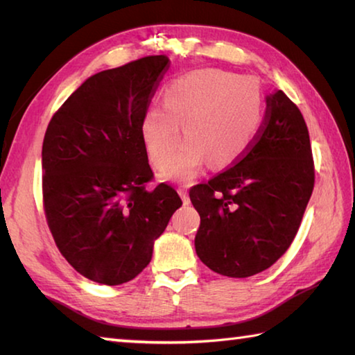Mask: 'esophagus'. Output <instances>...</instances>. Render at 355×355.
Returning <instances> with one entry per match:
<instances>
[{"instance_id": "34e87169", "label": "esophagus", "mask_w": 355, "mask_h": 355, "mask_svg": "<svg viewBox=\"0 0 355 355\" xmlns=\"http://www.w3.org/2000/svg\"><path fill=\"white\" fill-rule=\"evenodd\" d=\"M178 194H180V197H182V200L184 202V205H188V203H189L188 188H184V186H180V188H178Z\"/></svg>"}]
</instances>
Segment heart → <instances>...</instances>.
Instances as JSON below:
<instances>
[{"label":"heart","instance_id":"obj_1","mask_svg":"<svg viewBox=\"0 0 355 355\" xmlns=\"http://www.w3.org/2000/svg\"><path fill=\"white\" fill-rule=\"evenodd\" d=\"M163 106L142 117V141L153 167L172 164L180 144V125L188 142L167 177L194 178L205 161L213 169L232 166L248 152L261 123V91L254 78L224 70H202L167 89Z\"/></svg>","mask_w":355,"mask_h":355}]
</instances>
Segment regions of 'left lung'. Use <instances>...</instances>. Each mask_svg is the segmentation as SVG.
<instances>
[{
	"label": "left lung",
	"mask_w": 355,
	"mask_h": 355,
	"mask_svg": "<svg viewBox=\"0 0 355 355\" xmlns=\"http://www.w3.org/2000/svg\"><path fill=\"white\" fill-rule=\"evenodd\" d=\"M315 186V164L302 112L282 91L241 158L208 183L192 186L200 214L196 252L220 275L250 277L290 248Z\"/></svg>",
	"instance_id": "8db88e82"
}]
</instances>
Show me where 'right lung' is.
Wrapping results in <instances>:
<instances>
[{"label": "right lung", "mask_w": 355, "mask_h": 355, "mask_svg": "<svg viewBox=\"0 0 355 355\" xmlns=\"http://www.w3.org/2000/svg\"><path fill=\"white\" fill-rule=\"evenodd\" d=\"M146 56L84 81L53 114L42 146V200L62 257L103 285L135 279L182 199L153 182L142 117L169 69Z\"/></svg>", "instance_id": "right-lung-1"}]
</instances>
